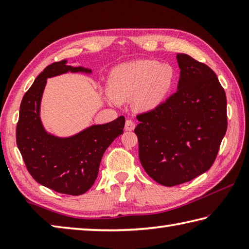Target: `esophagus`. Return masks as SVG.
I'll return each mask as SVG.
<instances>
[{
    "instance_id": "esophagus-1",
    "label": "esophagus",
    "mask_w": 249,
    "mask_h": 249,
    "mask_svg": "<svg viewBox=\"0 0 249 249\" xmlns=\"http://www.w3.org/2000/svg\"><path fill=\"white\" fill-rule=\"evenodd\" d=\"M135 128V123L132 120H126L125 122V130H134Z\"/></svg>"
}]
</instances>
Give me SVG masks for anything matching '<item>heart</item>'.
Wrapping results in <instances>:
<instances>
[{"label":"heart","instance_id":"b5f03b06","mask_svg":"<svg viewBox=\"0 0 249 249\" xmlns=\"http://www.w3.org/2000/svg\"><path fill=\"white\" fill-rule=\"evenodd\" d=\"M176 70L169 64L142 59L124 64L112 71L108 93L115 102L133 99L137 111H149L162 102L174 86Z\"/></svg>","mask_w":249,"mask_h":249}]
</instances>
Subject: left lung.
<instances>
[{
  "label": "left lung",
  "mask_w": 249,
  "mask_h": 249,
  "mask_svg": "<svg viewBox=\"0 0 249 249\" xmlns=\"http://www.w3.org/2000/svg\"><path fill=\"white\" fill-rule=\"evenodd\" d=\"M178 90L137 115L140 160L150 178L166 187L208 171L227 129L226 95L214 71L185 53L177 54Z\"/></svg>",
  "instance_id": "8db88e82"
}]
</instances>
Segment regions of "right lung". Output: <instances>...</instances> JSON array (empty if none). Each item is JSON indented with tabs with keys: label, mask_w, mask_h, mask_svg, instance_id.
Listing matches in <instances>:
<instances>
[{
	"label": "right lung",
	"mask_w": 249,
	"mask_h": 249,
	"mask_svg": "<svg viewBox=\"0 0 249 249\" xmlns=\"http://www.w3.org/2000/svg\"><path fill=\"white\" fill-rule=\"evenodd\" d=\"M91 73V69L71 67L67 60L46 67L23 96L16 126V144L29 174L37 182L70 196L86 193L93 185L104 151L123 134L125 117L92 125L69 137H58L45 129L40 102L47 79L67 72Z\"/></svg>",
	"instance_id": "1"
}]
</instances>
